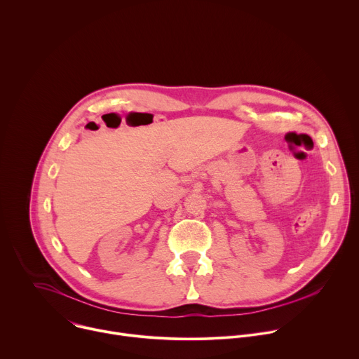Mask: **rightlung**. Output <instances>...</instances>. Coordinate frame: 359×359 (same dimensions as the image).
<instances>
[{
    "label": "right lung",
    "mask_w": 359,
    "mask_h": 359,
    "mask_svg": "<svg viewBox=\"0 0 359 359\" xmlns=\"http://www.w3.org/2000/svg\"><path fill=\"white\" fill-rule=\"evenodd\" d=\"M119 122H121V121H119Z\"/></svg>",
    "instance_id": "1"
}]
</instances>
